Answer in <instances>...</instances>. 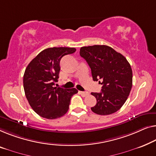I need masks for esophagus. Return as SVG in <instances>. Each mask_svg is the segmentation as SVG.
<instances>
[{"label": "esophagus", "mask_w": 156, "mask_h": 156, "mask_svg": "<svg viewBox=\"0 0 156 156\" xmlns=\"http://www.w3.org/2000/svg\"><path fill=\"white\" fill-rule=\"evenodd\" d=\"M80 94L82 95L83 97H86V96H89V92H86V91H80Z\"/></svg>", "instance_id": "obj_1"}]
</instances>
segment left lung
Returning <instances> with one entry per match:
<instances>
[{
	"label": "left lung",
	"instance_id": "1",
	"mask_svg": "<svg viewBox=\"0 0 156 156\" xmlns=\"http://www.w3.org/2000/svg\"><path fill=\"white\" fill-rule=\"evenodd\" d=\"M81 57L91 69L94 81H101L100 93H91L97 103L91 108L101 115L114 113L127 101L132 87V70L125 56L105 45L83 46Z\"/></svg>",
	"mask_w": 156,
	"mask_h": 156
}]
</instances>
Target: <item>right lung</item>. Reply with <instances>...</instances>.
<instances>
[{"label": "right lung", "mask_w": 156, "mask_h": 156, "mask_svg": "<svg viewBox=\"0 0 156 156\" xmlns=\"http://www.w3.org/2000/svg\"><path fill=\"white\" fill-rule=\"evenodd\" d=\"M75 51L68 47L46 48L27 67L23 77L24 93L31 108L41 117L53 119L63 116L69 109L72 96L78 92L75 88L53 87L59 78L61 58Z\"/></svg>", "instance_id": "add662e5"}]
</instances>
